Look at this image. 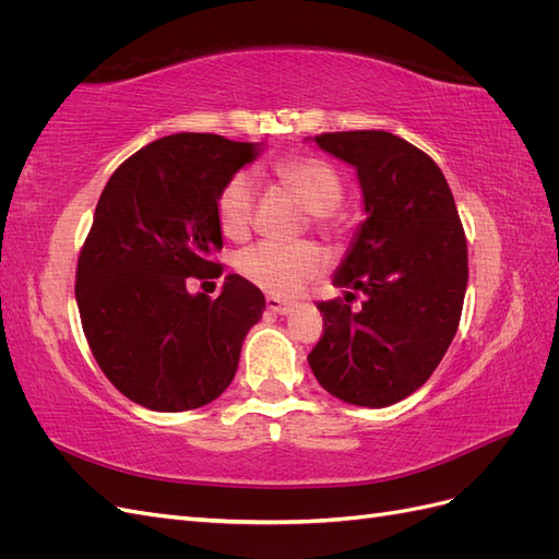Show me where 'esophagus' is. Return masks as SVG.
Masks as SVG:
<instances>
[{
	"instance_id": "34e87169",
	"label": "esophagus",
	"mask_w": 559,
	"mask_h": 559,
	"mask_svg": "<svg viewBox=\"0 0 559 559\" xmlns=\"http://www.w3.org/2000/svg\"><path fill=\"white\" fill-rule=\"evenodd\" d=\"M265 308H267V312H273V314H292L294 312V302H286V300H280L275 296H267L265 298Z\"/></svg>"
}]
</instances>
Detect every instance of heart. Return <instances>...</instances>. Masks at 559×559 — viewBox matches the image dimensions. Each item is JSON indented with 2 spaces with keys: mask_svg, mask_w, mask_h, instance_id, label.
<instances>
[{
  "mask_svg": "<svg viewBox=\"0 0 559 559\" xmlns=\"http://www.w3.org/2000/svg\"><path fill=\"white\" fill-rule=\"evenodd\" d=\"M270 175L282 189L296 198L298 205L310 212V224L317 233L333 238L341 228L337 205L343 200V179L324 158L298 154L273 163ZM257 191L249 175L235 173L216 195V224L230 240H245L253 222ZM238 273L261 292L292 298L308 282L317 280L326 267V259L314 245H270L259 242L245 249L235 261Z\"/></svg>",
  "mask_w": 559,
  "mask_h": 559,
  "instance_id": "1",
  "label": "heart"
}]
</instances>
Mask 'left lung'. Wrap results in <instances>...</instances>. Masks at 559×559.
Returning <instances> with one entry per match:
<instances>
[{
    "mask_svg": "<svg viewBox=\"0 0 559 559\" xmlns=\"http://www.w3.org/2000/svg\"><path fill=\"white\" fill-rule=\"evenodd\" d=\"M314 142L357 167L366 222L324 300L308 354L319 384L345 403L384 408L425 384L460 326L468 251L450 186L425 151L384 130L324 132ZM365 294L362 308L348 302Z\"/></svg>",
    "mask_w": 559,
    "mask_h": 559,
    "instance_id": "obj_1",
    "label": "left lung"
}]
</instances>
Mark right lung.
Masks as SVG:
<instances>
[{
	"label": "right lung",
	"mask_w": 559,
	"mask_h": 559,
	"mask_svg": "<svg viewBox=\"0 0 559 559\" xmlns=\"http://www.w3.org/2000/svg\"><path fill=\"white\" fill-rule=\"evenodd\" d=\"M259 151L222 134H170L118 165L97 200L76 265L81 326L109 382L148 411L222 396L265 310L240 275H226L214 300L186 289L191 277H222L216 195Z\"/></svg>",
	"instance_id": "1"
}]
</instances>
